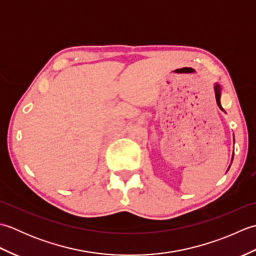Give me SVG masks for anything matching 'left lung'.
<instances>
[{
  "label": "left lung",
  "mask_w": 256,
  "mask_h": 256,
  "mask_svg": "<svg viewBox=\"0 0 256 256\" xmlns=\"http://www.w3.org/2000/svg\"><path fill=\"white\" fill-rule=\"evenodd\" d=\"M214 94H216V104L219 106V108H221V103H220V98H221V86L220 84H214ZM233 158V157H232Z\"/></svg>",
  "instance_id": "8db88e82"
}]
</instances>
